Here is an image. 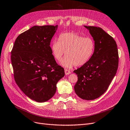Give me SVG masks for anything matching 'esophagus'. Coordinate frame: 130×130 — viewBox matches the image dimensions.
Segmentation results:
<instances>
[{"label":"esophagus","mask_w":130,"mask_h":130,"mask_svg":"<svg viewBox=\"0 0 130 130\" xmlns=\"http://www.w3.org/2000/svg\"><path fill=\"white\" fill-rule=\"evenodd\" d=\"M71 71L68 69H65V74L66 75H69L70 74H71Z\"/></svg>","instance_id":"esophagus-1"}]
</instances>
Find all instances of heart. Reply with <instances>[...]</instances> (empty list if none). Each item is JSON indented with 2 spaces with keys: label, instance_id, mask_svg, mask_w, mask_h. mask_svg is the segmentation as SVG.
<instances>
[{
  "label": "heart",
  "instance_id": "b5f03b06",
  "mask_svg": "<svg viewBox=\"0 0 130 130\" xmlns=\"http://www.w3.org/2000/svg\"><path fill=\"white\" fill-rule=\"evenodd\" d=\"M58 40L54 41L51 45L52 54L59 61L66 53L61 64L66 68L85 64L94 52V40L90 37H84L75 32H66L61 34Z\"/></svg>",
  "mask_w": 130,
  "mask_h": 130
}]
</instances>
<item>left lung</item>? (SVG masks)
Listing matches in <instances>:
<instances>
[{
  "label": "left lung",
  "mask_w": 130,
  "mask_h": 130,
  "mask_svg": "<svg viewBox=\"0 0 130 130\" xmlns=\"http://www.w3.org/2000/svg\"><path fill=\"white\" fill-rule=\"evenodd\" d=\"M84 27L90 31L95 47L89 61L74 71L78 77L74 89L82 99L92 100L107 90L116 74L119 57L116 43L111 36L100 27Z\"/></svg>",
  "instance_id": "obj_1"
}]
</instances>
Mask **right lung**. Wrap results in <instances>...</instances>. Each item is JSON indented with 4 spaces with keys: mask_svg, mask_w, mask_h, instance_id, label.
<instances>
[{
    "mask_svg": "<svg viewBox=\"0 0 130 130\" xmlns=\"http://www.w3.org/2000/svg\"><path fill=\"white\" fill-rule=\"evenodd\" d=\"M57 28L58 25L34 26L19 35L11 51L15 82L26 95L37 102L52 98L57 83L64 76L50 47Z\"/></svg>",
    "mask_w": 130,
    "mask_h": 130,
    "instance_id": "obj_1",
    "label": "right lung"
}]
</instances>
